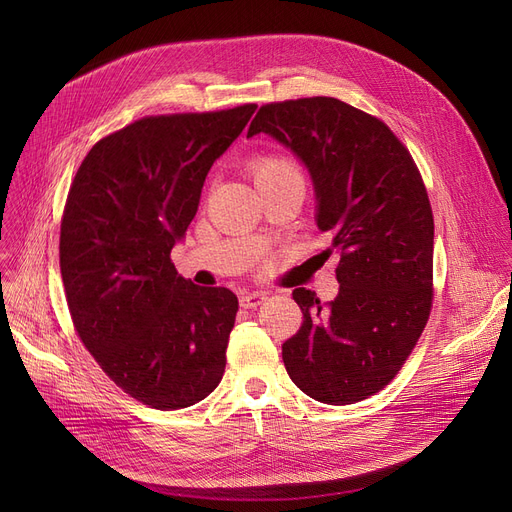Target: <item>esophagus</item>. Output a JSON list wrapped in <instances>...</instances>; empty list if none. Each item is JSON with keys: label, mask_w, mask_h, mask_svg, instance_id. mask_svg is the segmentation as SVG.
<instances>
[{"label": "esophagus", "mask_w": 512, "mask_h": 512, "mask_svg": "<svg viewBox=\"0 0 512 512\" xmlns=\"http://www.w3.org/2000/svg\"><path fill=\"white\" fill-rule=\"evenodd\" d=\"M267 299V294L263 290H251V292H242L240 294V307L245 309H255Z\"/></svg>", "instance_id": "esophagus-1"}]
</instances>
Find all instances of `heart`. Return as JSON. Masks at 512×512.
<instances>
[{"instance_id":"1","label":"heart","mask_w":512,"mask_h":512,"mask_svg":"<svg viewBox=\"0 0 512 512\" xmlns=\"http://www.w3.org/2000/svg\"><path fill=\"white\" fill-rule=\"evenodd\" d=\"M251 172L257 186H263L267 182H276L282 178H297L301 176L297 166L284 155H263L257 157L251 164Z\"/></svg>"}]
</instances>
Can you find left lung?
I'll return each mask as SVG.
<instances>
[{"mask_svg":"<svg viewBox=\"0 0 512 512\" xmlns=\"http://www.w3.org/2000/svg\"><path fill=\"white\" fill-rule=\"evenodd\" d=\"M259 132L307 168L315 224L340 255L330 305L292 292L303 326L282 344L286 371L307 396L353 405L394 378L432 309L434 215L421 174L384 122L334 97L267 103L247 139Z\"/></svg>","mask_w":512,"mask_h":512,"instance_id":"1","label":"left lung"}]
</instances>
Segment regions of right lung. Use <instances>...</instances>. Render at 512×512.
Segmentation results:
<instances>
[{
  "label": "right lung",
  "instance_id": "obj_1",
  "mask_svg": "<svg viewBox=\"0 0 512 512\" xmlns=\"http://www.w3.org/2000/svg\"><path fill=\"white\" fill-rule=\"evenodd\" d=\"M255 110L137 120L101 139L70 186L60 270L74 328L116 386L159 411L195 405L224 375L236 294L184 280L170 253Z\"/></svg>",
  "mask_w": 512,
  "mask_h": 512
}]
</instances>
